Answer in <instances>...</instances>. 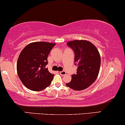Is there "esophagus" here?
<instances>
[{
  "label": "esophagus",
  "mask_w": 125,
  "mask_h": 125,
  "mask_svg": "<svg viewBox=\"0 0 125 125\" xmlns=\"http://www.w3.org/2000/svg\"><path fill=\"white\" fill-rule=\"evenodd\" d=\"M60 74L61 75H62V76H64V75H66V72L64 71H62L60 72Z\"/></svg>",
  "instance_id": "1"
}]
</instances>
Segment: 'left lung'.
Returning a JSON list of instances; mask_svg holds the SVG:
<instances>
[{
  "label": "left lung",
  "mask_w": 125,
  "mask_h": 125,
  "mask_svg": "<svg viewBox=\"0 0 125 125\" xmlns=\"http://www.w3.org/2000/svg\"><path fill=\"white\" fill-rule=\"evenodd\" d=\"M75 53V65L78 66L76 74L72 75L67 87L74 90H83L92 85L100 71L101 57L96 47L86 40H75L67 42Z\"/></svg>",
  "instance_id": "left-lung-1"
}]
</instances>
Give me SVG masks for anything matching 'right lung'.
<instances>
[{"instance_id":"1","label":"right lung","mask_w":125,"mask_h":125,"mask_svg":"<svg viewBox=\"0 0 125 125\" xmlns=\"http://www.w3.org/2000/svg\"><path fill=\"white\" fill-rule=\"evenodd\" d=\"M55 45L53 43H31L22 49L17 62L18 76L24 86L33 91H41L50 85L54 74L46 67L47 57Z\"/></svg>"}]
</instances>
